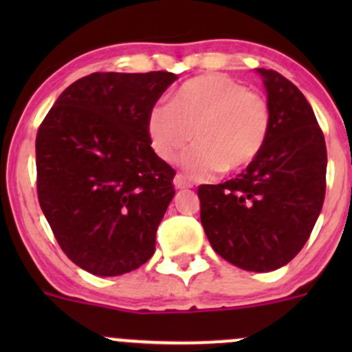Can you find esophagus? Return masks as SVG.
Segmentation results:
<instances>
[{
  "label": "esophagus",
  "instance_id": "obj_1",
  "mask_svg": "<svg viewBox=\"0 0 352 352\" xmlns=\"http://www.w3.org/2000/svg\"><path fill=\"white\" fill-rule=\"evenodd\" d=\"M173 186H175L177 189H189V187L192 186V184H190L189 180H187L186 177L182 175V173H177L175 179H173Z\"/></svg>",
  "mask_w": 352,
  "mask_h": 352
}]
</instances>
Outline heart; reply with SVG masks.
Masks as SVG:
<instances>
[{
  "label": "heart",
  "mask_w": 352,
  "mask_h": 352,
  "mask_svg": "<svg viewBox=\"0 0 352 352\" xmlns=\"http://www.w3.org/2000/svg\"><path fill=\"white\" fill-rule=\"evenodd\" d=\"M271 107L264 95L247 90L225 74H202L186 81L170 104L148 110L146 133L163 162H173L192 141L184 158L194 175L236 172L250 165L267 143Z\"/></svg>",
  "instance_id": "heart-1"
}]
</instances>
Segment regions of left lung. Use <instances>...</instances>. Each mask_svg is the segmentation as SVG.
<instances>
[{"mask_svg":"<svg viewBox=\"0 0 352 352\" xmlns=\"http://www.w3.org/2000/svg\"><path fill=\"white\" fill-rule=\"evenodd\" d=\"M271 107L261 155L216 186H199L201 223L209 243L245 271L283 267L303 248L325 197L327 148L305 95L274 69L258 67Z\"/></svg>","mask_w":352,"mask_h":352,"instance_id":"left-lung-1","label":"left lung"}]
</instances>
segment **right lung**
<instances>
[{
	"label": "right lung",
	"instance_id": "add662e5",
	"mask_svg": "<svg viewBox=\"0 0 352 352\" xmlns=\"http://www.w3.org/2000/svg\"><path fill=\"white\" fill-rule=\"evenodd\" d=\"M175 80L168 71L91 73L38 127V204L67 258L90 274H126L155 254L175 170L151 148L146 116Z\"/></svg>",
	"mask_w": 352,
	"mask_h": 352
}]
</instances>
